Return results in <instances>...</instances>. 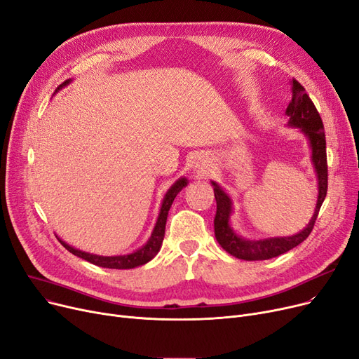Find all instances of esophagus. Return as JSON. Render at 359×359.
Returning a JSON list of instances; mask_svg holds the SVG:
<instances>
[{
	"label": "esophagus",
	"mask_w": 359,
	"mask_h": 359,
	"mask_svg": "<svg viewBox=\"0 0 359 359\" xmlns=\"http://www.w3.org/2000/svg\"><path fill=\"white\" fill-rule=\"evenodd\" d=\"M208 169H209V163L208 161H204L201 158H198L197 162H194V174H197L198 177H204V174H208Z\"/></svg>",
	"instance_id": "34e87169"
}]
</instances>
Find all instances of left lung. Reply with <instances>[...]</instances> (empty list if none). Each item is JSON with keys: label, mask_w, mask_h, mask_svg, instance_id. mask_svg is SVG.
<instances>
[{"label": "left lung", "mask_w": 359, "mask_h": 359, "mask_svg": "<svg viewBox=\"0 0 359 359\" xmlns=\"http://www.w3.org/2000/svg\"><path fill=\"white\" fill-rule=\"evenodd\" d=\"M292 99L285 111L287 119V127L299 128L305 135L311 150V163L314 166V172L317 177L318 196L316 209L311 220L302 231L289 236H271L262 238V240H247V238L238 233L231 225V216L233 213V203L231 196L222 189V187L212 181L215 198L217 204L216 217H215V236L220 247L236 259L255 262V260H269L273 257L292 250L306 240L314 228L316 219L321 204L327 194V156H326V135H324V127L310 96L305 93V89L297 80H291Z\"/></svg>", "instance_id": "1"}]
</instances>
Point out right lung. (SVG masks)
<instances>
[{
  "label": "right lung",
  "instance_id": "obj_1",
  "mask_svg": "<svg viewBox=\"0 0 359 359\" xmlns=\"http://www.w3.org/2000/svg\"><path fill=\"white\" fill-rule=\"evenodd\" d=\"M73 80H65L61 86L55 90V93L58 90H61L62 88H67ZM54 93V95H55ZM189 184V180L185 177L178 178L172 185L169 187L168 191L163 196V200L161 203V210L156 219V224L153 226V231L149 236V240L146 241L144 245H142L140 248H137L135 251L130 252V254H119V255H97V254H92V252H86L81 251L79 248H74L72 245H68L65 241H62L61 238L57 235V238L60 240V243L70 251L72 254L77 255V257L86 260L92 264H96L99 267H107V269H134L143 266L146 263H149L155 255L159 252L161 247H162V241H163V235H165V225H166V219H168V212L172 206L174 198L178 196V193L187 187Z\"/></svg>",
  "mask_w": 359,
  "mask_h": 359
}]
</instances>
